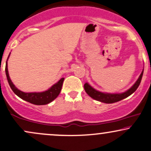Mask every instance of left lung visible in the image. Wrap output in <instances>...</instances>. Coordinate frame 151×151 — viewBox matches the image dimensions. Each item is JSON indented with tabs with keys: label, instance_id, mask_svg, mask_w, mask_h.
<instances>
[{
	"label": "left lung",
	"instance_id": "8db88e82",
	"mask_svg": "<svg viewBox=\"0 0 151 151\" xmlns=\"http://www.w3.org/2000/svg\"><path fill=\"white\" fill-rule=\"evenodd\" d=\"M143 73V70L141 73V75H140L139 79H138L137 81L135 83V84H134L130 89L127 90V91H126L125 93L121 94H109L101 93V92L97 91V90L94 89L93 88H92L88 83H86V84L84 85V88L87 94H88L90 97H91L92 98H93L94 100L100 101V102H104V103H114V102H119V101L123 100V99L127 98V97H129V95H131L132 93H134V92L136 91V89L138 88V87L139 86L140 83H141Z\"/></svg>",
	"mask_w": 151,
	"mask_h": 151
}]
</instances>
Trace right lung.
<instances>
[{
	"instance_id": "add662e5",
	"label": "right lung",
	"mask_w": 151,
	"mask_h": 151,
	"mask_svg": "<svg viewBox=\"0 0 151 151\" xmlns=\"http://www.w3.org/2000/svg\"><path fill=\"white\" fill-rule=\"evenodd\" d=\"M5 74H6L9 86L11 88L14 93L17 95L19 97H20L21 99H22V100L33 104H37V105H44V104H49L55 100L58 97V95H59L60 92H61L62 85H63V80H64V78H62L58 83H56L53 86H51V88H49V90L45 92H42V93H24V92L20 91V90L17 89L14 86L13 83H12L11 80L9 77L7 61L6 65H5Z\"/></svg>"
}]
</instances>
